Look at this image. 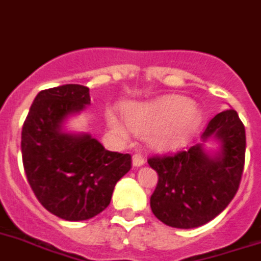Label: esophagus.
I'll list each match as a JSON object with an SVG mask.
<instances>
[{
    "mask_svg": "<svg viewBox=\"0 0 261 261\" xmlns=\"http://www.w3.org/2000/svg\"><path fill=\"white\" fill-rule=\"evenodd\" d=\"M144 163H145L144 156L140 155V154H135V155L132 156V165L135 166V167H141Z\"/></svg>",
    "mask_w": 261,
    "mask_h": 261,
    "instance_id": "34e87169",
    "label": "esophagus"
}]
</instances>
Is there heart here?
<instances>
[{"label": "heart", "instance_id": "heart-1", "mask_svg": "<svg viewBox=\"0 0 261 261\" xmlns=\"http://www.w3.org/2000/svg\"><path fill=\"white\" fill-rule=\"evenodd\" d=\"M126 121L112 112L106 119L112 132L126 138L132 132L151 130L149 141L158 151L180 150L191 141L202 121V112L192 100L181 95H165L150 102L136 103L124 110Z\"/></svg>", "mask_w": 261, "mask_h": 261}]
</instances>
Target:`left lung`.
I'll use <instances>...</instances> for the list:
<instances>
[{"mask_svg": "<svg viewBox=\"0 0 261 261\" xmlns=\"http://www.w3.org/2000/svg\"><path fill=\"white\" fill-rule=\"evenodd\" d=\"M214 142L216 149L206 145ZM246 153V130L237 111L226 110L209 121L201 142L172 156L147 162L158 174L150 197L154 216L176 229L208 223L238 191Z\"/></svg>", "mask_w": 261, "mask_h": 261, "instance_id": "8db88e82", "label": "left lung"}]
</instances>
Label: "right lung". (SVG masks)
Masks as SVG:
<instances>
[{
	"label": "right lung",
	"instance_id": "1",
	"mask_svg": "<svg viewBox=\"0 0 261 261\" xmlns=\"http://www.w3.org/2000/svg\"><path fill=\"white\" fill-rule=\"evenodd\" d=\"M90 102L89 89L81 85L43 90L22 128L27 180L40 204L65 221L90 220L105 211L132 163L129 154L106 150L90 133L66 126Z\"/></svg>",
	"mask_w": 261,
	"mask_h": 261
}]
</instances>
